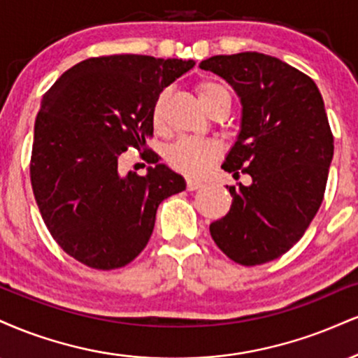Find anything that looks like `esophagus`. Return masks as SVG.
Listing matches in <instances>:
<instances>
[{
    "mask_svg": "<svg viewBox=\"0 0 358 358\" xmlns=\"http://www.w3.org/2000/svg\"><path fill=\"white\" fill-rule=\"evenodd\" d=\"M201 187H203V182H200V180H192V178L187 180V190L195 192V190H198V188H201Z\"/></svg>",
    "mask_w": 358,
    "mask_h": 358,
    "instance_id": "34e87169",
    "label": "esophagus"
}]
</instances>
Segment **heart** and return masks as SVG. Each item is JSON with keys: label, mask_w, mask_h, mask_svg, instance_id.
Here are the masks:
<instances>
[{"label": "heart", "mask_w": 358, "mask_h": 358, "mask_svg": "<svg viewBox=\"0 0 358 358\" xmlns=\"http://www.w3.org/2000/svg\"><path fill=\"white\" fill-rule=\"evenodd\" d=\"M198 100L206 110L217 101H230V93L225 86L213 83V81H201L196 86ZM163 111H165V94H160L153 105L152 118L155 127L163 123ZM220 153L217 143L198 138H183L168 150L166 162L173 170L187 176H201L212 166L215 158Z\"/></svg>", "instance_id": "heart-1"}]
</instances>
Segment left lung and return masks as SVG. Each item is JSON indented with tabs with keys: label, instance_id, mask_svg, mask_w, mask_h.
<instances>
[{
	"label": "left lung",
	"instance_id": "1",
	"mask_svg": "<svg viewBox=\"0 0 358 358\" xmlns=\"http://www.w3.org/2000/svg\"><path fill=\"white\" fill-rule=\"evenodd\" d=\"M238 94L242 123L222 168L252 176L230 187V212L210 225L228 258L245 266L272 262L302 238L324 200L334 158L325 105L305 73L273 56L245 51L200 63Z\"/></svg>",
	"mask_w": 358,
	"mask_h": 358
}]
</instances>
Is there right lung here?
<instances>
[{
  "label": "right lung",
  "mask_w": 358,
  "mask_h": 358,
  "mask_svg": "<svg viewBox=\"0 0 358 358\" xmlns=\"http://www.w3.org/2000/svg\"><path fill=\"white\" fill-rule=\"evenodd\" d=\"M193 59L145 55L88 58L45 93L34 122L29 176L50 234L68 255L96 270L130 264L146 247L163 200L183 176L150 150L145 176L120 173V155L148 150L152 111L163 88Z\"/></svg>",
  "instance_id": "add662e5"
}]
</instances>
